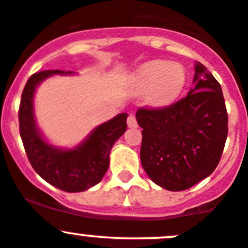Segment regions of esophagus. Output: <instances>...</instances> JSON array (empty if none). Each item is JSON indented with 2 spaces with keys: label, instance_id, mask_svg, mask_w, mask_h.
I'll return each mask as SVG.
<instances>
[{
  "label": "esophagus",
  "instance_id": "34e87169",
  "mask_svg": "<svg viewBox=\"0 0 248 248\" xmlns=\"http://www.w3.org/2000/svg\"><path fill=\"white\" fill-rule=\"evenodd\" d=\"M127 124H128L129 128H137L138 124H137V119H136L135 115H129L128 119H127Z\"/></svg>",
  "mask_w": 248,
  "mask_h": 248
}]
</instances>
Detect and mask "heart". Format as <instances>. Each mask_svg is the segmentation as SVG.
<instances>
[{"label": "heart", "mask_w": 248, "mask_h": 248, "mask_svg": "<svg viewBox=\"0 0 248 248\" xmlns=\"http://www.w3.org/2000/svg\"><path fill=\"white\" fill-rule=\"evenodd\" d=\"M186 85V71L177 62L155 60L138 69L135 87L138 93H147L148 103L166 106L180 96Z\"/></svg>", "instance_id": "obj_1"}]
</instances>
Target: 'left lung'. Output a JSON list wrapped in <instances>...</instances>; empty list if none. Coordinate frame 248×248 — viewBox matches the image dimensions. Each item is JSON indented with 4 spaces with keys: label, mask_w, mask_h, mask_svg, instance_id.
<instances>
[{
    "label": "left lung",
    "mask_w": 248,
    "mask_h": 248,
    "mask_svg": "<svg viewBox=\"0 0 248 248\" xmlns=\"http://www.w3.org/2000/svg\"><path fill=\"white\" fill-rule=\"evenodd\" d=\"M186 98L160 108H138L143 128L140 163L154 184L184 191L208 177L220 161L228 137L221 87L201 62Z\"/></svg>",
    "instance_id": "obj_1"
}]
</instances>
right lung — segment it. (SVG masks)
I'll return each instance as SVG.
<instances>
[{"mask_svg": "<svg viewBox=\"0 0 248 248\" xmlns=\"http://www.w3.org/2000/svg\"><path fill=\"white\" fill-rule=\"evenodd\" d=\"M72 72L51 69L34 73L23 90L19 106V131L23 145L34 170L50 185L66 192H82L101 181L110 164L112 145L127 128V113H119L100 124L73 149L48 144L36 126L34 94L44 79Z\"/></svg>", "mask_w": 248, "mask_h": 248, "instance_id": "add662e5", "label": "right lung"}]
</instances>
